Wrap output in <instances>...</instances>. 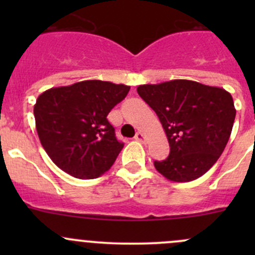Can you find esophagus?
I'll return each mask as SVG.
<instances>
[{"label": "esophagus", "instance_id": "obj_1", "mask_svg": "<svg viewBox=\"0 0 255 255\" xmlns=\"http://www.w3.org/2000/svg\"><path fill=\"white\" fill-rule=\"evenodd\" d=\"M134 139L138 140V142H145V135H144L142 132H137L135 133Z\"/></svg>", "mask_w": 255, "mask_h": 255}]
</instances>
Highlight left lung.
Masks as SVG:
<instances>
[{
    "instance_id": "left-lung-1",
    "label": "left lung",
    "mask_w": 255,
    "mask_h": 255,
    "mask_svg": "<svg viewBox=\"0 0 255 255\" xmlns=\"http://www.w3.org/2000/svg\"><path fill=\"white\" fill-rule=\"evenodd\" d=\"M137 92L156 113L170 145L165 160L154 161L156 170L175 182L207 173L232 132L236 109L230 92L191 80L139 85Z\"/></svg>"
}]
</instances>
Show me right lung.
Wrapping results in <instances>:
<instances>
[{
  "label": "right lung",
  "mask_w": 255,
  "mask_h": 255,
  "mask_svg": "<svg viewBox=\"0 0 255 255\" xmlns=\"http://www.w3.org/2000/svg\"><path fill=\"white\" fill-rule=\"evenodd\" d=\"M130 87L101 80H85L51 87L34 105L35 128L43 148L58 168L78 179L106 173L122 150L107 121Z\"/></svg>",
  "instance_id": "right-lung-1"
}]
</instances>
